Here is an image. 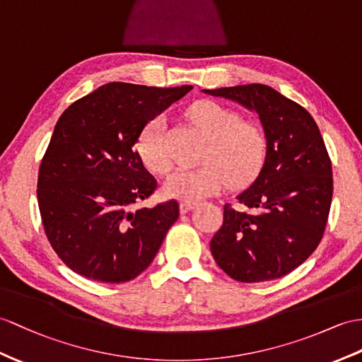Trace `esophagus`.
<instances>
[{
    "instance_id": "1",
    "label": "esophagus",
    "mask_w": 362,
    "mask_h": 362,
    "mask_svg": "<svg viewBox=\"0 0 362 362\" xmlns=\"http://www.w3.org/2000/svg\"><path fill=\"white\" fill-rule=\"evenodd\" d=\"M195 207H197L195 202H181V204H180L181 214H187V211H190L192 209H195Z\"/></svg>"
}]
</instances>
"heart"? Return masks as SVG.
<instances>
[{"instance_id": "heart-1", "label": "heart", "mask_w": 362, "mask_h": 362, "mask_svg": "<svg viewBox=\"0 0 362 362\" xmlns=\"http://www.w3.org/2000/svg\"><path fill=\"white\" fill-rule=\"evenodd\" d=\"M189 117L210 138L202 155L206 164L173 172L164 182L167 197L197 202L221 190L227 178L240 186L259 173L267 156V136L259 126L243 121L240 113L215 101L195 103ZM165 129V117L158 115L141 130L136 144L141 160L158 175H165L173 164Z\"/></svg>"}]
</instances>
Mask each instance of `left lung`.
Returning a JSON list of instances; mask_svg holds the SVG:
<instances>
[{"label":"left lung","instance_id":"8db88e82","mask_svg":"<svg viewBox=\"0 0 362 362\" xmlns=\"http://www.w3.org/2000/svg\"><path fill=\"white\" fill-rule=\"evenodd\" d=\"M259 115L267 156L258 178L236 197L249 211L224 206L210 241L216 264L240 283L287 275L318 247L327 224L332 161L321 132L303 105L264 84L204 90Z\"/></svg>","mask_w":362,"mask_h":362}]
</instances>
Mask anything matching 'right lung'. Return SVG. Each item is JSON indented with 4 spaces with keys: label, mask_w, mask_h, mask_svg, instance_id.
<instances>
[{
    "label": "right lung",
    "mask_w": 362,
    "mask_h": 362,
    "mask_svg": "<svg viewBox=\"0 0 362 362\" xmlns=\"http://www.w3.org/2000/svg\"><path fill=\"white\" fill-rule=\"evenodd\" d=\"M192 89L109 83L59 117L37 195L52 249L78 275L119 284L151 266L180 206L134 209L156 189L135 144L148 121Z\"/></svg>",
    "instance_id": "add662e5"
}]
</instances>
